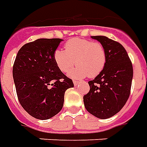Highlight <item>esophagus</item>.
Returning <instances> with one entry per match:
<instances>
[{"mask_svg":"<svg viewBox=\"0 0 147 147\" xmlns=\"http://www.w3.org/2000/svg\"><path fill=\"white\" fill-rule=\"evenodd\" d=\"M80 82L79 81H76V80H73V84L75 86H76V85H78V84H79Z\"/></svg>","mask_w":147,"mask_h":147,"instance_id":"34e87169","label":"esophagus"}]
</instances>
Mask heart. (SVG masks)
I'll list each match as a JSON object with an SVG mask.
<instances>
[{
    "mask_svg": "<svg viewBox=\"0 0 147 147\" xmlns=\"http://www.w3.org/2000/svg\"><path fill=\"white\" fill-rule=\"evenodd\" d=\"M65 51L57 49L54 52V60L62 72H67L77 64L76 68L69 72L71 77L76 79L88 76L93 78L104 69L107 54L105 47L99 42L74 38L64 45Z\"/></svg>",
    "mask_w": 147,
    "mask_h": 147,
    "instance_id": "1",
    "label": "heart"
}]
</instances>
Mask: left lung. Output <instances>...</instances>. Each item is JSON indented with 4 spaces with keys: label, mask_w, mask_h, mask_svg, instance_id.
Segmentation results:
<instances>
[{
    "label": "left lung",
    "mask_w": 147,
    "mask_h": 147,
    "mask_svg": "<svg viewBox=\"0 0 147 147\" xmlns=\"http://www.w3.org/2000/svg\"><path fill=\"white\" fill-rule=\"evenodd\" d=\"M105 47L107 59L103 71L88 81L90 90L84 96L87 111L100 119L109 118L128 100L133 79V65L123 46L105 36H92Z\"/></svg>",
    "instance_id": "1"
}]
</instances>
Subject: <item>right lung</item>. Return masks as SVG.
<instances>
[{
	"mask_svg": "<svg viewBox=\"0 0 147 147\" xmlns=\"http://www.w3.org/2000/svg\"><path fill=\"white\" fill-rule=\"evenodd\" d=\"M63 39L39 38L18 51L13 67L17 96L33 117L47 120L61 111L72 80L58 68L54 52Z\"/></svg>",
	"mask_w": 147,
	"mask_h": 147,
	"instance_id": "right-lung-1",
	"label": "right lung"
}]
</instances>
